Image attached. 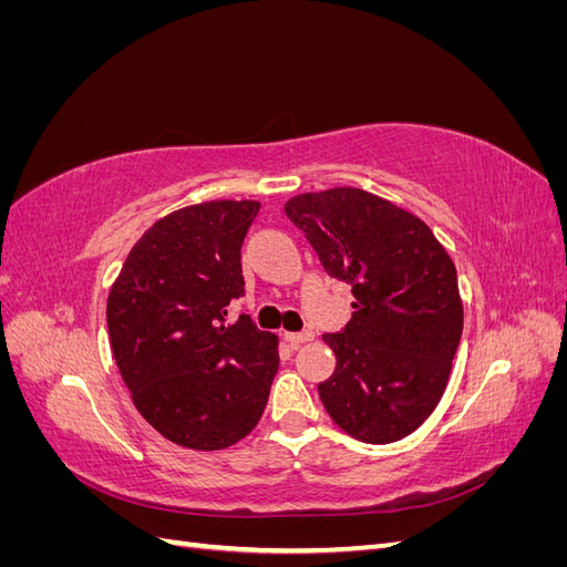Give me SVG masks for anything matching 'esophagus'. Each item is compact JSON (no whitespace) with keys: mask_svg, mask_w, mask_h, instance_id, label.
I'll return each mask as SVG.
<instances>
[{"mask_svg":"<svg viewBox=\"0 0 567 567\" xmlns=\"http://www.w3.org/2000/svg\"><path fill=\"white\" fill-rule=\"evenodd\" d=\"M284 338L290 342V348H300L302 342H310L315 338L312 331H302V333H284Z\"/></svg>","mask_w":567,"mask_h":567,"instance_id":"obj_1","label":"esophagus"}]
</instances>
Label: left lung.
Returning <instances> with one entry per match:
<instances>
[{
    "mask_svg": "<svg viewBox=\"0 0 567 567\" xmlns=\"http://www.w3.org/2000/svg\"><path fill=\"white\" fill-rule=\"evenodd\" d=\"M286 215L329 277L352 286L354 312L323 342L336 371L319 398L348 435L388 444L433 414L463 331L452 257L431 227L362 188L300 194Z\"/></svg>",
    "mask_w": 567,
    "mask_h": 567,
    "instance_id": "1",
    "label": "left lung"
}]
</instances>
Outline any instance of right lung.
<instances>
[{"instance_id":"obj_1","label":"right lung","mask_w":567,"mask_h":567,"mask_svg":"<svg viewBox=\"0 0 567 567\" xmlns=\"http://www.w3.org/2000/svg\"><path fill=\"white\" fill-rule=\"evenodd\" d=\"M257 200H208L158 219L115 279L109 336L134 406L169 442L227 450L260 421L279 369V340L248 315L241 246Z\"/></svg>"}]
</instances>
